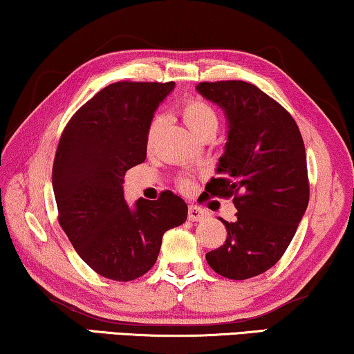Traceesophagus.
<instances>
[{
	"mask_svg": "<svg viewBox=\"0 0 354 354\" xmlns=\"http://www.w3.org/2000/svg\"><path fill=\"white\" fill-rule=\"evenodd\" d=\"M207 217V212L204 209L194 206V204H189L188 207V218L193 220V222H199V220H204Z\"/></svg>",
	"mask_w": 354,
	"mask_h": 354,
	"instance_id": "esophagus-1",
	"label": "esophagus"
}]
</instances>
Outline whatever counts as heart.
I'll list each match as a JSON object with an SVG mask.
<instances>
[{"label": "heart", "mask_w": 354, "mask_h": 354, "mask_svg": "<svg viewBox=\"0 0 354 354\" xmlns=\"http://www.w3.org/2000/svg\"><path fill=\"white\" fill-rule=\"evenodd\" d=\"M180 113L183 116V121L187 122L189 131H192L194 136L201 137L203 134H206V132L217 131L218 116L212 109V105L207 104L206 100H201V99L187 100L185 104L182 105ZM160 127H161V118L155 116L150 121V124H148V129H147V136H145L147 148L153 147V143H155L158 137V132H160ZM178 187L182 189L189 188L188 178H182V180L178 182Z\"/></svg>", "instance_id": "b5f03b06"}]
</instances>
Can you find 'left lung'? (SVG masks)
Returning a JSON list of instances; mask_svg holds the SVG:
<instances>
[{"instance_id": "8db88e82", "label": "left lung", "mask_w": 354, "mask_h": 354, "mask_svg": "<svg viewBox=\"0 0 354 354\" xmlns=\"http://www.w3.org/2000/svg\"><path fill=\"white\" fill-rule=\"evenodd\" d=\"M198 92L228 118V140L218 160L211 196L233 198L236 220L227 241L206 254L215 273L249 279L283 257L310 199L305 145L284 106L245 81L198 84Z\"/></svg>"}]
</instances>
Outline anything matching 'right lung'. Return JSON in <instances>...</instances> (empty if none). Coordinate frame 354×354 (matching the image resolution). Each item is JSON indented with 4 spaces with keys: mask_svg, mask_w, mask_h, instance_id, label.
Listing matches in <instances>:
<instances>
[{
    "mask_svg": "<svg viewBox=\"0 0 354 354\" xmlns=\"http://www.w3.org/2000/svg\"><path fill=\"white\" fill-rule=\"evenodd\" d=\"M172 89V81H118L86 102L60 136L53 166L59 223L104 278H140L155 265L162 234L187 220L185 201L169 189L134 207L122 192L126 171L145 161L148 124Z\"/></svg>",
    "mask_w": 354,
    "mask_h": 354,
    "instance_id": "add662e5",
    "label": "right lung"
}]
</instances>
